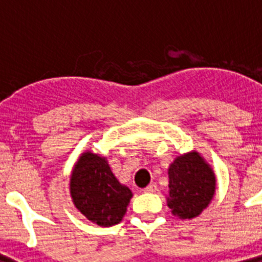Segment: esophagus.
<instances>
[{"instance_id": "1", "label": "esophagus", "mask_w": 262, "mask_h": 262, "mask_svg": "<svg viewBox=\"0 0 262 262\" xmlns=\"http://www.w3.org/2000/svg\"><path fill=\"white\" fill-rule=\"evenodd\" d=\"M157 190V185L156 184H149L147 187L144 189L145 193H155Z\"/></svg>"}]
</instances>
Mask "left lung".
<instances>
[{"label": "left lung", "mask_w": 262, "mask_h": 262, "mask_svg": "<svg viewBox=\"0 0 262 262\" xmlns=\"http://www.w3.org/2000/svg\"><path fill=\"white\" fill-rule=\"evenodd\" d=\"M168 207L180 219L195 217L214 198L216 178L198 152L181 155L170 164Z\"/></svg>", "instance_id": "1"}]
</instances>
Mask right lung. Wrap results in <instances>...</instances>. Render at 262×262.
Here are the masks:
<instances>
[{
    "label": "right lung",
    "mask_w": 262,
    "mask_h": 262,
    "mask_svg": "<svg viewBox=\"0 0 262 262\" xmlns=\"http://www.w3.org/2000/svg\"><path fill=\"white\" fill-rule=\"evenodd\" d=\"M69 190L78 211L101 227L119 223L133 198V191L113 174L106 157L89 151L75 164Z\"/></svg>",
    "instance_id": "obj_1"
}]
</instances>
